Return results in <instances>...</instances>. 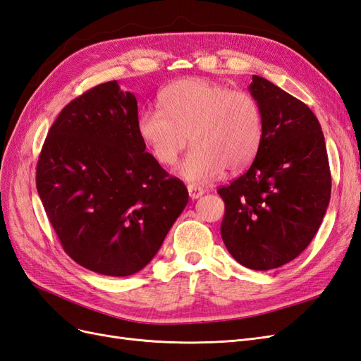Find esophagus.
Here are the masks:
<instances>
[{
  "instance_id": "1",
  "label": "esophagus",
  "mask_w": 361,
  "mask_h": 361,
  "mask_svg": "<svg viewBox=\"0 0 361 361\" xmlns=\"http://www.w3.org/2000/svg\"><path fill=\"white\" fill-rule=\"evenodd\" d=\"M187 188H188V192H190V197H191L192 200H194V199H199L200 195L204 194V190L200 188V187H197V185H194V183H190Z\"/></svg>"
}]
</instances>
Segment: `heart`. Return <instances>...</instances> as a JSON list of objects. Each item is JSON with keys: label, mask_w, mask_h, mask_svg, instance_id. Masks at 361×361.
I'll use <instances>...</instances> for the list:
<instances>
[{"label": "heart", "mask_w": 361, "mask_h": 361, "mask_svg": "<svg viewBox=\"0 0 361 361\" xmlns=\"http://www.w3.org/2000/svg\"><path fill=\"white\" fill-rule=\"evenodd\" d=\"M159 105L161 110L138 116V134L164 167L178 161L190 137L192 147L178 167L182 179L206 183L226 169L239 171L255 161L264 140V114L251 93L185 78L161 93Z\"/></svg>", "instance_id": "obj_1"}]
</instances>
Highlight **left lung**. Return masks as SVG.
Returning <instances> with one entry per match:
<instances>
[{"label":"left lung","mask_w":361,"mask_h":361,"mask_svg":"<svg viewBox=\"0 0 361 361\" xmlns=\"http://www.w3.org/2000/svg\"><path fill=\"white\" fill-rule=\"evenodd\" d=\"M248 90L264 114V140L250 169L218 188L226 204L221 238L239 264L267 271L310 244L330 203L331 173L307 105L257 75Z\"/></svg>","instance_id":"1"}]
</instances>
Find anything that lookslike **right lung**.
Wrapping results in <instances>:
<instances>
[{
  "mask_svg": "<svg viewBox=\"0 0 361 361\" xmlns=\"http://www.w3.org/2000/svg\"><path fill=\"white\" fill-rule=\"evenodd\" d=\"M133 93L117 81L63 108L43 143L36 187L63 250L97 274L133 276L188 203L183 182L146 152Z\"/></svg>",
  "mask_w": 361,
  "mask_h": 361,
  "instance_id": "obj_1",
  "label": "right lung"
}]
</instances>
